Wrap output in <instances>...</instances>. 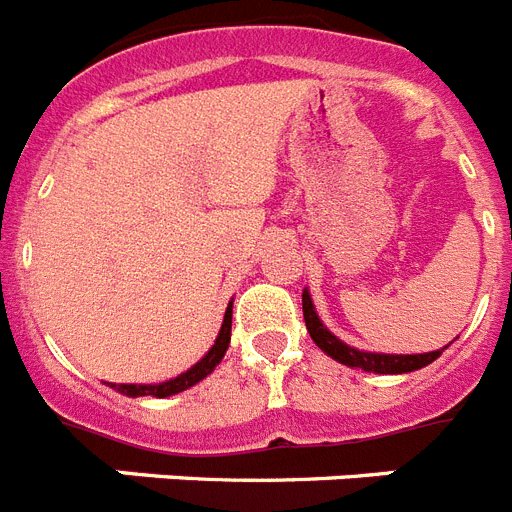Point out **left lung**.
Returning <instances> with one entry per match:
<instances>
[{"label":"left lung","instance_id":"1","mask_svg":"<svg viewBox=\"0 0 512 512\" xmlns=\"http://www.w3.org/2000/svg\"><path fill=\"white\" fill-rule=\"evenodd\" d=\"M303 316L310 339H313L326 355L334 357V360L342 362V365L368 370V373H412V370L425 368V365L438 360L445 349H435V352H425V355H375V352H362V349L349 347V344L339 342V339L323 326L316 308H313V300H310L308 290H303Z\"/></svg>","mask_w":512,"mask_h":512}]
</instances>
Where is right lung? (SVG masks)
Masks as SVG:
<instances>
[{
	"label": "right lung",
	"instance_id": "add662e5",
	"mask_svg": "<svg viewBox=\"0 0 512 512\" xmlns=\"http://www.w3.org/2000/svg\"><path fill=\"white\" fill-rule=\"evenodd\" d=\"M230 326H233V305H227L220 336H217V342L212 344V349H209L202 360L196 362L194 368L181 373L178 378H173V381L157 383V386H137V383H121V386L111 383V386L119 388V391L126 393V396H157V399H165V396H173V393H181L186 391V388L196 386V383L202 381V378H207V375L220 365L222 357H225L227 347H230Z\"/></svg>",
	"mask_w": 512,
	"mask_h": 512
}]
</instances>
